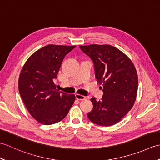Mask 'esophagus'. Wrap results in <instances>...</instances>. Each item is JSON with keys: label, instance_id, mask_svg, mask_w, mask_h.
<instances>
[{"label": "esophagus", "instance_id": "34e87169", "mask_svg": "<svg viewBox=\"0 0 160 160\" xmlns=\"http://www.w3.org/2000/svg\"><path fill=\"white\" fill-rule=\"evenodd\" d=\"M76 98L77 100H85V99H86V97L84 96H82V95L76 93Z\"/></svg>", "mask_w": 160, "mask_h": 160}]
</instances>
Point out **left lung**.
I'll return each instance as SVG.
<instances>
[{
	"label": "left lung",
	"instance_id": "left-lung-1",
	"mask_svg": "<svg viewBox=\"0 0 160 160\" xmlns=\"http://www.w3.org/2000/svg\"><path fill=\"white\" fill-rule=\"evenodd\" d=\"M92 60L96 78L103 87L99 101L92 98L93 109L87 116L93 123L108 127L120 122L136 100L138 78L133 63L120 50L108 45L80 46Z\"/></svg>",
	"mask_w": 160,
	"mask_h": 160
}]
</instances>
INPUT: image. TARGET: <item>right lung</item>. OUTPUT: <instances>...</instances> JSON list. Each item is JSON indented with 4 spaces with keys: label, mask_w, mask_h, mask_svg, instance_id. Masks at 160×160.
<instances>
[{
    "label": "right lung",
    "mask_w": 160,
    "mask_h": 160,
    "mask_svg": "<svg viewBox=\"0 0 160 160\" xmlns=\"http://www.w3.org/2000/svg\"><path fill=\"white\" fill-rule=\"evenodd\" d=\"M75 47L46 45L29 58L20 71V97L30 115L40 123L50 125L63 120L74 103L75 95L58 91L53 80L64 56Z\"/></svg>",
    "instance_id": "add662e5"
}]
</instances>
